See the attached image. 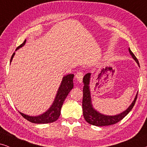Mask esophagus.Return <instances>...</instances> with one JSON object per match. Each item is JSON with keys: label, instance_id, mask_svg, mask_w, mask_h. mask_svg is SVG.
Masks as SVG:
<instances>
[{"label": "esophagus", "instance_id": "obj_1", "mask_svg": "<svg viewBox=\"0 0 147 147\" xmlns=\"http://www.w3.org/2000/svg\"><path fill=\"white\" fill-rule=\"evenodd\" d=\"M75 77H76V79H77V80L78 81V82L81 83V82H82L83 78V72L79 71L77 74H76Z\"/></svg>", "mask_w": 147, "mask_h": 147}]
</instances>
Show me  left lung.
Segmentation results:
<instances>
[{"instance_id":"1","label":"left lung","mask_w":147,"mask_h":147,"mask_svg":"<svg viewBox=\"0 0 147 147\" xmlns=\"http://www.w3.org/2000/svg\"><path fill=\"white\" fill-rule=\"evenodd\" d=\"M129 52L130 55L132 57V58L136 61V62L139 65V62L138 59L136 57L134 54L132 53L130 49L129 48ZM90 78H91V73H87L84 76L83 79V117L87 123H89L91 125H96V126H107L111 125L113 124L117 123V122L120 121L121 120L123 119L128 113L130 112V111L132 109V108L134 106L136 103V100L137 99V96L138 93L135 96L134 100L131 104L130 106L124 111L123 112L119 113V114L116 115H106L102 114L96 110L93 107L92 103V98H91V92H90Z\"/></svg>"}]
</instances>
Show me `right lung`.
Returning <instances> with one entry per match:
<instances>
[{"mask_svg":"<svg viewBox=\"0 0 147 147\" xmlns=\"http://www.w3.org/2000/svg\"><path fill=\"white\" fill-rule=\"evenodd\" d=\"M26 40H24L23 43L20 45L19 47L17 48L16 51L23 47L26 43ZM15 54H16V53H13V54L12 55L10 64ZM73 74L67 75L62 78V81L57 92L54 101L53 102L51 106L47 111H45L41 115H38V116H30V115H25L19 111L20 114L26 119L34 123H49L55 121L57 119H58L59 117H60L61 109H62V105L64 103L65 99L67 97L68 94H69L72 89L73 88Z\"/></svg>","mask_w":147,"mask_h":147,"instance_id":"right-lung-1","label":"right lung"}]
</instances>
